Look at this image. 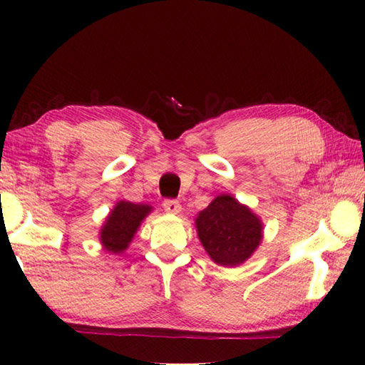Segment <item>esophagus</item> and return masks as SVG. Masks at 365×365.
<instances>
[{
    "label": "esophagus",
    "mask_w": 365,
    "mask_h": 365,
    "mask_svg": "<svg viewBox=\"0 0 365 365\" xmlns=\"http://www.w3.org/2000/svg\"><path fill=\"white\" fill-rule=\"evenodd\" d=\"M163 206L165 209V212H169V214H178L182 211L180 202H178L177 200H165L163 202Z\"/></svg>",
    "instance_id": "34e87169"
}]
</instances>
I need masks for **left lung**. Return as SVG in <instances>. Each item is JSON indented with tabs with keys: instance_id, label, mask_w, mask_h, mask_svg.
Returning <instances> with one entry per match:
<instances>
[{
	"instance_id": "obj_1",
	"label": "left lung",
	"mask_w": 365,
	"mask_h": 365,
	"mask_svg": "<svg viewBox=\"0 0 365 365\" xmlns=\"http://www.w3.org/2000/svg\"><path fill=\"white\" fill-rule=\"evenodd\" d=\"M196 232L212 261L224 267L243 264L261 243L262 222L230 195H219L197 214Z\"/></svg>"
}]
</instances>
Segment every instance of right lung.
I'll list each match as a JSON object with an SVG mask.
<instances>
[{"mask_svg":"<svg viewBox=\"0 0 365 365\" xmlns=\"http://www.w3.org/2000/svg\"><path fill=\"white\" fill-rule=\"evenodd\" d=\"M151 211L153 207L148 205H133L128 201L117 202L100 232V240L104 248L114 255L125 251L140 224Z\"/></svg>","mask_w":365,"mask_h":365,"instance_id":"1","label":"right lung"}]
</instances>
